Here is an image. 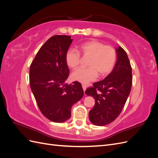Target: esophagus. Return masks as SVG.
<instances>
[{
	"label": "esophagus",
	"mask_w": 158,
	"mask_h": 158,
	"mask_svg": "<svg viewBox=\"0 0 158 158\" xmlns=\"http://www.w3.org/2000/svg\"><path fill=\"white\" fill-rule=\"evenodd\" d=\"M82 88H83V89H84V92H85V89H86V85H85V84H82Z\"/></svg>",
	"instance_id": "obj_1"
}]
</instances>
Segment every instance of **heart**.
I'll return each mask as SVG.
<instances>
[{
	"label": "heart",
	"instance_id": "heart-1",
	"mask_svg": "<svg viewBox=\"0 0 158 158\" xmlns=\"http://www.w3.org/2000/svg\"><path fill=\"white\" fill-rule=\"evenodd\" d=\"M80 55L88 58V68L78 69L73 72L71 78L81 83L86 84L98 77L106 76L113 70L117 60V51L114 47L106 45L97 40L86 41L78 46V51L69 49L65 54L66 64L75 69L80 63Z\"/></svg>",
	"mask_w": 158,
	"mask_h": 158
}]
</instances>
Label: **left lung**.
Segmentation results:
<instances>
[{
    "mask_svg": "<svg viewBox=\"0 0 158 158\" xmlns=\"http://www.w3.org/2000/svg\"><path fill=\"white\" fill-rule=\"evenodd\" d=\"M113 71L104 80L93 84L85 93L92 96L95 106L89 112L90 121L98 126L112 123L121 113L131 92L132 67L126 51L119 47Z\"/></svg>",
    "mask_w": 158,
    "mask_h": 158,
    "instance_id": "1",
    "label": "left lung"
}]
</instances>
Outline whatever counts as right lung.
I'll list each match as a JSON object with an SVG mask.
<instances>
[{
	"label": "right lung",
	"instance_id": "obj_1",
	"mask_svg": "<svg viewBox=\"0 0 158 158\" xmlns=\"http://www.w3.org/2000/svg\"><path fill=\"white\" fill-rule=\"evenodd\" d=\"M72 41L69 35L52 36L41 46L30 65V87L38 107L55 123L68 120L72 106L84 95L82 85L77 81L65 84L70 72L65 54Z\"/></svg>",
	"mask_w": 158,
	"mask_h": 158
}]
</instances>
